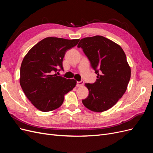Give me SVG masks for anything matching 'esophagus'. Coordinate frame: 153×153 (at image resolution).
Listing matches in <instances>:
<instances>
[{"mask_svg": "<svg viewBox=\"0 0 153 153\" xmlns=\"http://www.w3.org/2000/svg\"><path fill=\"white\" fill-rule=\"evenodd\" d=\"M83 85H84V82L83 81H80V82H76V87H81Z\"/></svg>", "mask_w": 153, "mask_h": 153, "instance_id": "esophagus-1", "label": "esophagus"}]
</instances>
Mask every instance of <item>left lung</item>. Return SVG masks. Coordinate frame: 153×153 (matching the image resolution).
<instances>
[{
	"mask_svg": "<svg viewBox=\"0 0 153 153\" xmlns=\"http://www.w3.org/2000/svg\"><path fill=\"white\" fill-rule=\"evenodd\" d=\"M77 47L82 48L97 74L94 84H85L89 96L82 103L93 112H104L126 91L131 69L126 54L119 45L101 36L83 38Z\"/></svg>",
	"mask_w": 153,
	"mask_h": 153,
	"instance_id": "obj_1",
	"label": "left lung"
}]
</instances>
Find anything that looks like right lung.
Listing matches in <instances>:
<instances>
[{
	"label": "right lung",
	"instance_id": "right-lung-1",
	"mask_svg": "<svg viewBox=\"0 0 153 153\" xmlns=\"http://www.w3.org/2000/svg\"><path fill=\"white\" fill-rule=\"evenodd\" d=\"M78 41L48 37L34 45L24 57L20 67V84L36 108L42 112L58 108L63 103L64 95L75 87V80L66 79L53 73L59 68L63 69L66 52Z\"/></svg>",
	"mask_w": 153,
	"mask_h": 153
}]
</instances>
